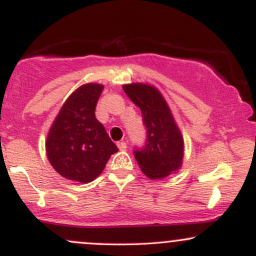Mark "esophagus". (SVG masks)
<instances>
[{"label": "esophagus", "mask_w": 256, "mask_h": 256, "mask_svg": "<svg viewBox=\"0 0 256 256\" xmlns=\"http://www.w3.org/2000/svg\"><path fill=\"white\" fill-rule=\"evenodd\" d=\"M116 146H118V148H119L122 152L126 150V148H128V144H126L125 142H118V143H116Z\"/></svg>", "instance_id": "34e87169"}]
</instances>
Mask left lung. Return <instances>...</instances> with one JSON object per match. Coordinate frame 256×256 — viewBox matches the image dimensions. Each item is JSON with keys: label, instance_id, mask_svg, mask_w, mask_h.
Wrapping results in <instances>:
<instances>
[{"label": "left lung", "instance_id": "8db88e82", "mask_svg": "<svg viewBox=\"0 0 256 256\" xmlns=\"http://www.w3.org/2000/svg\"><path fill=\"white\" fill-rule=\"evenodd\" d=\"M122 90L140 107L146 128V146L134 150L140 171L152 180L176 173L183 165L184 140L166 100L150 84H125Z\"/></svg>", "mask_w": 256, "mask_h": 256}]
</instances>
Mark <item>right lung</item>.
Returning <instances> with one entry per match:
<instances>
[{
  "label": "right lung",
  "instance_id": "obj_1",
  "mask_svg": "<svg viewBox=\"0 0 256 256\" xmlns=\"http://www.w3.org/2000/svg\"><path fill=\"white\" fill-rule=\"evenodd\" d=\"M104 85L88 83L64 101L49 128L46 152L58 174L90 183L104 172L110 155L119 150L96 119L95 108Z\"/></svg>",
  "mask_w": 256,
  "mask_h": 256
}]
</instances>
